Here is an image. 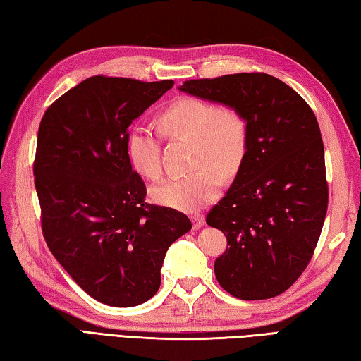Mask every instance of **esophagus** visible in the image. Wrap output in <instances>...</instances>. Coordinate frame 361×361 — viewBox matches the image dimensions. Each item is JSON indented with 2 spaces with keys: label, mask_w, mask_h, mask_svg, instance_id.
Returning <instances> with one entry per match:
<instances>
[{
  "label": "esophagus",
  "mask_w": 361,
  "mask_h": 361,
  "mask_svg": "<svg viewBox=\"0 0 361 361\" xmlns=\"http://www.w3.org/2000/svg\"><path fill=\"white\" fill-rule=\"evenodd\" d=\"M192 224H194V229H200L202 226H204V216H203V214H194Z\"/></svg>",
  "instance_id": "esophagus-1"
}]
</instances>
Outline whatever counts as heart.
<instances>
[{
	"mask_svg": "<svg viewBox=\"0 0 361 361\" xmlns=\"http://www.w3.org/2000/svg\"><path fill=\"white\" fill-rule=\"evenodd\" d=\"M159 127L169 136L192 140L197 171L172 176L152 189L153 200L180 211H197L220 192L221 175L239 171L248 147V124L233 105H217L202 97H180L159 114ZM128 155L145 178L163 173L161 142L155 130L136 126L128 135Z\"/></svg>",
	"mask_w": 361,
	"mask_h": 361,
	"instance_id": "heart-1",
	"label": "heart"
}]
</instances>
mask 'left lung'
Returning a JSON list of instances; mask_svg holds the SVG:
<instances>
[{
    "label": "left lung",
    "mask_w": 361,
    "mask_h": 361,
    "mask_svg": "<svg viewBox=\"0 0 361 361\" xmlns=\"http://www.w3.org/2000/svg\"><path fill=\"white\" fill-rule=\"evenodd\" d=\"M180 91L233 105L247 119L243 163L206 216L228 240L214 271L239 299L278 296L309 265L327 212L324 145L315 113L293 88L264 73L186 80Z\"/></svg>",
    "instance_id": "1"
}]
</instances>
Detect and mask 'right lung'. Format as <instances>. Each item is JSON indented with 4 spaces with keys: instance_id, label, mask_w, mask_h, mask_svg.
I'll return each mask as SVG.
<instances>
[{
    "instance_id": "add662e5",
    "label": "right lung",
    "mask_w": 361,
    "mask_h": 361,
    "mask_svg": "<svg viewBox=\"0 0 361 361\" xmlns=\"http://www.w3.org/2000/svg\"><path fill=\"white\" fill-rule=\"evenodd\" d=\"M172 87L93 75L60 96L38 128L44 240L82 290L113 307L149 301L167 248L192 228L186 214L145 203L128 157V126Z\"/></svg>"
}]
</instances>
